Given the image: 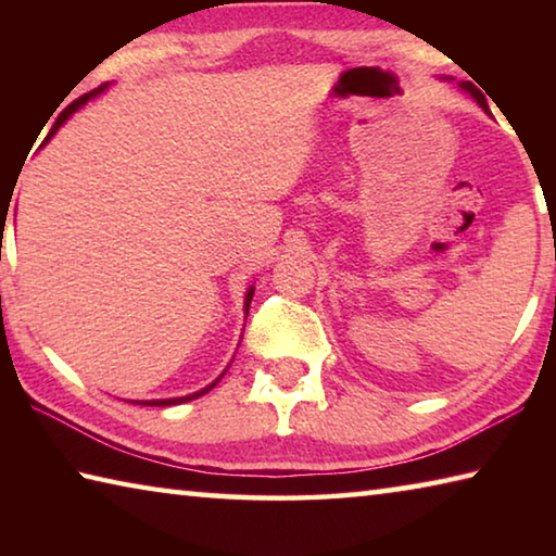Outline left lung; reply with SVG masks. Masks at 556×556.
Segmentation results:
<instances>
[{"label":"left lung","instance_id":"1","mask_svg":"<svg viewBox=\"0 0 556 556\" xmlns=\"http://www.w3.org/2000/svg\"><path fill=\"white\" fill-rule=\"evenodd\" d=\"M444 80H451V78H444ZM458 88L464 90V92H468V96L473 98V100L478 102V105H481V108L488 112V115H491V110H488V102H485V98H483V92L478 90V88L473 86V83H468V80H460V83H458Z\"/></svg>","mask_w":556,"mask_h":556}]
</instances>
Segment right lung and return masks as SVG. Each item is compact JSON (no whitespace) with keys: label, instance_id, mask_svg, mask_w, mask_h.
I'll return each instance as SVG.
<instances>
[{"label":"right lung","instance_id":"right-lung-1","mask_svg":"<svg viewBox=\"0 0 556 556\" xmlns=\"http://www.w3.org/2000/svg\"><path fill=\"white\" fill-rule=\"evenodd\" d=\"M108 86H102V88H98V90H92V92H88V96H83V98H78V100H73L71 102V105L68 108H65L63 112H61V115H59V119H55L53 122V127L49 129V135H46V139H43V144L46 142H49V139L55 135V131H59L63 125H65V122H68V117L73 115V112H78L83 105H88V100H92V98H98L100 96V92L102 90H105ZM252 294H255V287H250L248 291H244V316H248L250 314V304H252ZM228 368H230V365H228ZM228 368H225L223 370V375L225 372H228ZM223 375H220V378H223ZM220 378H215L211 384H205V388L203 390H199V392H191V394H186V397H172V400H139L137 404H149V407H172V404H181V402H191V400H195V397H201V394H205V392H211L213 388H215V384H218L220 382Z\"/></svg>","mask_w":556,"mask_h":556}]
</instances>
